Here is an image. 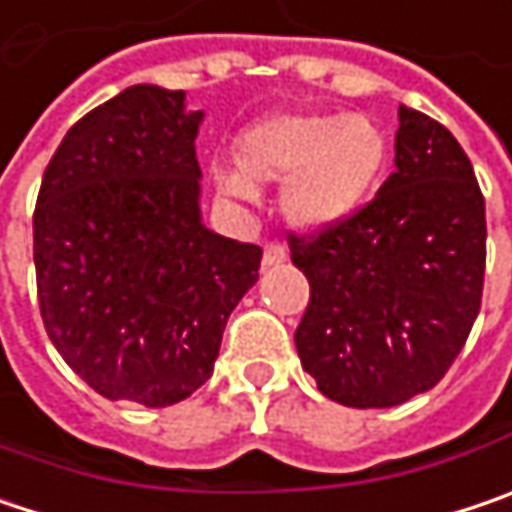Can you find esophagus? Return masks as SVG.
Instances as JSON below:
<instances>
[{
	"label": "esophagus",
	"instance_id": "34e87169",
	"mask_svg": "<svg viewBox=\"0 0 512 512\" xmlns=\"http://www.w3.org/2000/svg\"><path fill=\"white\" fill-rule=\"evenodd\" d=\"M285 259H288L285 244H279V241H268V244H265V253H262V265H265V268H271V265H282Z\"/></svg>",
	"mask_w": 512,
	"mask_h": 512
}]
</instances>
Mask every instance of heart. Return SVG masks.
Listing matches in <instances>:
<instances>
[{
    "instance_id": "b5f03b06",
    "label": "heart",
    "mask_w": 512,
    "mask_h": 512,
    "mask_svg": "<svg viewBox=\"0 0 512 512\" xmlns=\"http://www.w3.org/2000/svg\"><path fill=\"white\" fill-rule=\"evenodd\" d=\"M238 174L218 177L233 201L282 183V215L303 230L338 224L370 198L387 165V133L370 116L276 113L236 142Z\"/></svg>"
}]
</instances>
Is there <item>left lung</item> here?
Instances as JSON below:
<instances>
[{
    "instance_id": "left-lung-1",
    "label": "left lung",
    "mask_w": 512,
    "mask_h": 512,
    "mask_svg": "<svg viewBox=\"0 0 512 512\" xmlns=\"http://www.w3.org/2000/svg\"><path fill=\"white\" fill-rule=\"evenodd\" d=\"M309 279L294 332L303 370L349 408H390L431 390L481 311L487 215L455 136L399 107L396 171L338 224L288 233Z\"/></svg>"
}]
</instances>
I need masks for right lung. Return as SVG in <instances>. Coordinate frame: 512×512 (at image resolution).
Segmentation results:
<instances>
[{"instance_id":"add662e5","label":"right lung","mask_w":512,"mask_h":512,"mask_svg":"<svg viewBox=\"0 0 512 512\" xmlns=\"http://www.w3.org/2000/svg\"><path fill=\"white\" fill-rule=\"evenodd\" d=\"M183 92L139 84L78 119L34 206L43 326L104 399L165 408L209 376L262 247L201 224Z\"/></svg>"}]
</instances>
